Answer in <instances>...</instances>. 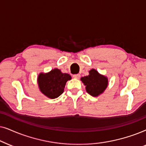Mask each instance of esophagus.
<instances>
[{
	"label": "esophagus",
	"instance_id": "obj_1",
	"mask_svg": "<svg viewBox=\"0 0 146 146\" xmlns=\"http://www.w3.org/2000/svg\"><path fill=\"white\" fill-rule=\"evenodd\" d=\"M73 77L75 79H79V77H80V75H79V74H75V75H73Z\"/></svg>",
	"mask_w": 146,
	"mask_h": 146
}]
</instances>
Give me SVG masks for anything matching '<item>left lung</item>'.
Here are the masks:
<instances>
[{
	"label": "left lung",
	"mask_w": 146,
	"mask_h": 146,
	"mask_svg": "<svg viewBox=\"0 0 146 146\" xmlns=\"http://www.w3.org/2000/svg\"><path fill=\"white\" fill-rule=\"evenodd\" d=\"M89 75L83 77L81 80L85 85L87 92L93 97H98L106 90L108 85V77L92 69L89 71Z\"/></svg>",
	"instance_id": "1"
}]
</instances>
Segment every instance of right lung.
Here are the masks:
<instances>
[{"instance_id": "right-lung-1", "label": "right lung", "mask_w": 146, "mask_h": 146, "mask_svg": "<svg viewBox=\"0 0 146 146\" xmlns=\"http://www.w3.org/2000/svg\"><path fill=\"white\" fill-rule=\"evenodd\" d=\"M70 79H71L70 75L63 73L58 69H54L48 73H40L37 81L41 93L48 98L55 99L63 93L66 83Z\"/></svg>"}]
</instances>
